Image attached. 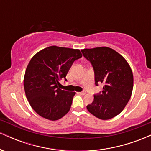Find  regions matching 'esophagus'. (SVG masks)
<instances>
[{"label":"esophagus","mask_w":151,"mask_h":151,"mask_svg":"<svg viewBox=\"0 0 151 151\" xmlns=\"http://www.w3.org/2000/svg\"><path fill=\"white\" fill-rule=\"evenodd\" d=\"M79 93L81 95H84V94H86V91H81V92H79Z\"/></svg>","instance_id":"esophagus-1"}]
</instances>
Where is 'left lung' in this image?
<instances>
[{"mask_svg":"<svg viewBox=\"0 0 151 151\" xmlns=\"http://www.w3.org/2000/svg\"><path fill=\"white\" fill-rule=\"evenodd\" d=\"M81 51L92 65L96 86L104 84L103 90L93 95V101L86 108L98 119H112L122 111L131 98L132 70L125 59L111 48L101 47Z\"/></svg>","mask_w":151,"mask_h":151,"instance_id":"8db88e82","label":"left lung"}]
</instances>
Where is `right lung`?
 Here are the masks:
<instances>
[{"mask_svg":"<svg viewBox=\"0 0 151 151\" xmlns=\"http://www.w3.org/2000/svg\"><path fill=\"white\" fill-rule=\"evenodd\" d=\"M79 50L50 46L31 59L24 77L26 97L35 111L51 121L61 119L69 112L75 92L58 87L73 62L81 58Z\"/></svg>","mask_w":151,"mask_h":151,"instance_id":"obj_1","label":"right lung"}]
</instances>
